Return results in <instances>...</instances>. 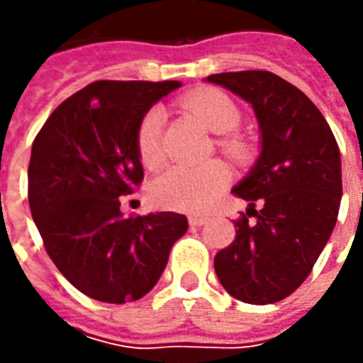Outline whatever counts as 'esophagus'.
Instances as JSON below:
<instances>
[{
  "mask_svg": "<svg viewBox=\"0 0 363 363\" xmlns=\"http://www.w3.org/2000/svg\"><path fill=\"white\" fill-rule=\"evenodd\" d=\"M208 220H210L208 213H192V216H189V223L190 225H194V228L204 225V223H208Z\"/></svg>",
  "mask_w": 363,
  "mask_h": 363,
  "instance_id": "1",
  "label": "esophagus"
}]
</instances>
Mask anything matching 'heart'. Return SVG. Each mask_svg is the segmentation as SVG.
Instances as JSON below:
<instances>
[{"instance_id":"b5f03b06","label":"heart","mask_w":363,"mask_h":363,"mask_svg":"<svg viewBox=\"0 0 363 363\" xmlns=\"http://www.w3.org/2000/svg\"><path fill=\"white\" fill-rule=\"evenodd\" d=\"M182 106L213 134L225 135L233 132L241 122L237 104L223 91L202 89L182 99ZM163 111L153 106L143 114L135 134L138 153L145 167H157L163 159L161 132H163ZM223 153L235 161L249 157V143L239 135H225L220 140ZM229 182L228 167L212 161L200 167L173 165L165 169L151 182V200L161 208L179 212H202L213 204Z\"/></svg>"}]
</instances>
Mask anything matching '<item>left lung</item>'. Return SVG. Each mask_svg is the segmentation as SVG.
I'll return each instance as SVG.
<instances>
[{"instance_id":"1","label":"left lung","mask_w":363,"mask_h":363,"mask_svg":"<svg viewBox=\"0 0 363 363\" xmlns=\"http://www.w3.org/2000/svg\"><path fill=\"white\" fill-rule=\"evenodd\" d=\"M206 82L251 104L260 128L259 159L233 186L249 208L233 221L235 241L216 255L213 268L239 301L276 303L303 284L335 229L338 143L309 96L276 74L228 72Z\"/></svg>"}]
</instances>
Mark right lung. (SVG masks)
Returning a JSON list of instances; mask_svg holds the SVG:
<instances>
[{"label": "right lung", "mask_w": 363, "mask_h": 363, "mask_svg": "<svg viewBox=\"0 0 363 363\" xmlns=\"http://www.w3.org/2000/svg\"><path fill=\"white\" fill-rule=\"evenodd\" d=\"M179 82H95L44 122L28 163V206L46 252L67 281L104 303L135 301L165 270L189 220L124 218L120 196L143 181L135 134Z\"/></svg>", "instance_id": "1"}]
</instances>
